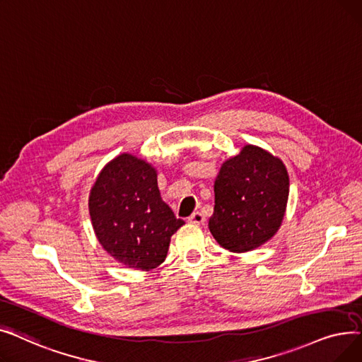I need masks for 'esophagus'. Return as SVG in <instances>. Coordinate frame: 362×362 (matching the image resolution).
<instances>
[{"mask_svg": "<svg viewBox=\"0 0 362 362\" xmlns=\"http://www.w3.org/2000/svg\"><path fill=\"white\" fill-rule=\"evenodd\" d=\"M188 222L194 223V226H203V223H204V216L200 212H194L190 218H188Z\"/></svg>", "mask_w": 362, "mask_h": 362, "instance_id": "obj_1", "label": "esophagus"}]
</instances>
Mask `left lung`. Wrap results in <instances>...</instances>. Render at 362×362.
Returning a JSON list of instances; mask_svg holds the SVG:
<instances>
[{"label": "left lung", "instance_id": "left-lung-1", "mask_svg": "<svg viewBox=\"0 0 362 362\" xmlns=\"http://www.w3.org/2000/svg\"><path fill=\"white\" fill-rule=\"evenodd\" d=\"M288 172L269 151L246 144L221 165L214 184L215 206L209 230L230 252L265 245L280 230L288 200Z\"/></svg>", "mask_w": 362, "mask_h": 362}]
</instances>
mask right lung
Returning a JSON list of instances; mask_svg holds the SVG:
<instances>
[{"mask_svg": "<svg viewBox=\"0 0 362 362\" xmlns=\"http://www.w3.org/2000/svg\"><path fill=\"white\" fill-rule=\"evenodd\" d=\"M88 211L103 249L122 265L141 271L165 261L170 237L184 226L162 200L156 168L131 153L119 154L100 170Z\"/></svg>", "mask_w": 362, "mask_h": 362, "instance_id": "right-lung-1", "label": "right lung"}]
</instances>
